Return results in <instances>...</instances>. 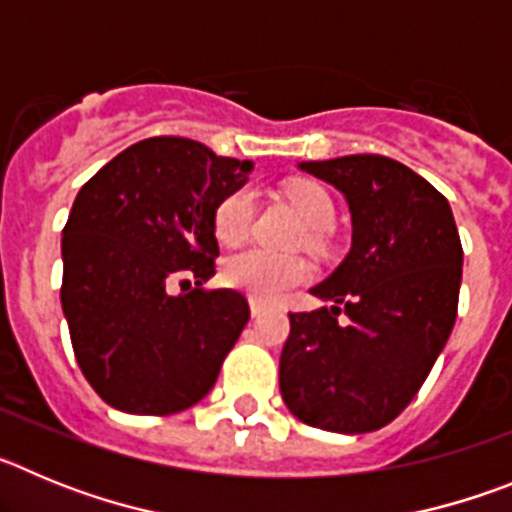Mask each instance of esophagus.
<instances>
[{
	"label": "esophagus",
	"mask_w": 512,
	"mask_h": 512,
	"mask_svg": "<svg viewBox=\"0 0 512 512\" xmlns=\"http://www.w3.org/2000/svg\"><path fill=\"white\" fill-rule=\"evenodd\" d=\"M264 310H266V307L261 305L259 300H251V315H253V318H259V315H261V312H264Z\"/></svg>",
	"instance_id": "esophagus-1"
}]
</instances>
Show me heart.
<instances>
[{
  "label": "heart",
  "instance_id": "heart-1",
  "mask_svg": "<svg viewBox=\"0 0 512 512\" xmlns=\"http://www.w3.org/2000/svg\"><path fill=\"white\" fill-rule=\"evenodd\" d=\"M289 202L300 212L307 228L325 230L333 223V200L328 189L318 182H295L287 187ZM253 202L251 189H235L225 194L220 205L215 207V235L225 246L241 243L251 233ZM310 277V264L302 256L292 253H277L269 248H246L241 253H233L223 264V279L233 289H241L248 297L259 302H277Z\"/></svg>",
  "mask_w": 512,
  "mask_h": 512
}]
</instances>
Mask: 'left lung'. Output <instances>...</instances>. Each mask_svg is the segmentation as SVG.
Here are the masks:
<instances>
[{
    "label": "left lung",
    "mask_w": 512,
    "mask_h": 512,
    "mask_svg": "<svg viewBox=\"0 0 512 512\" xmlns=\"http://www.w3.org/2000/svg\"><path fill=\"white\" fill-rule=\"evenodd\" d=\"M300 169L346 197L354 233L346 259L310 289L333 305L289 312L279 390L312 428L377 431L408 408L449 341L464 261L459 230L449 200L387 156Z\"/></svg>",
    "instance_id": "8db88e82"
}]
</instances>
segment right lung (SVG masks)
<instances>
[{"label": "right lung", "mask_w": 512, "mask_h": 512, "mask_svg": "<svg viewBox=\"0 0 512 512\" xmlns=\"http://www.w3.org/2000/svg\"><path fill=\"white\" fill-rule=\"evenodd\" d=\"M251 161L158 135L117 153L63 228L61 305L81 372L107 405L171 415L212 390L248 323L235 289H205L220 256L215 207ZM195 279L184 296L170 292Z\"/></svg>", "instance_id": "right-lung-1"}]
</instances>
